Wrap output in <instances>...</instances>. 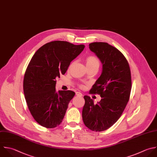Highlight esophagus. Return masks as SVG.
I'll return each instance as SVG.
<instances>
[{
    "label": "esophagus",
    "mask_w": 157,
    "mask_h": 157,
    "mask_svg": "<svg viewBox=\"0 0 157 157\" xmlns=\"http://www.w3.org/2000/svg\"><path fill=\"white\" fill-rule=\"evenodd\" d=\"M75 95L77 96H79V97H82L83 95H82V94L81 93H80V92H76L75 93Z\"/></svg>",
    "instance_id": "obj_1"
}]
</instances>
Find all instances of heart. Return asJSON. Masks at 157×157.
Listing matches in <instances>:
<instances>
[{
  "label": "heart",
  "instance_id": "b5f03b06",
  "mask_svg": "<svg viewBox=\"0 0 157 157\" xmlns=\"http://www.w3.org/2000/svg\"><path fill=\"white\" fill-rule=\"evenodd\" d=\"M86 64L87 67H90L93 66H99V61L98 59L95 56H89L86 58Z\"/></svg>",
  "mask_w": 157,
  "mask_h": 157
}]
</instances>
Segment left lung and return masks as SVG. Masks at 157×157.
<instances>
[{
	"mask_svg": "<svg viewBox=\"0 0 157 157\" xmlns=\"http://www.w3.org/2000/svg\"><path fill=\"white\" fill-rule=\"evenodd\" d=\"M89 48L102 64V73L90 90L100 94L101 99L95 104L85 96L82 118L90 129L102 131L111 127L126 107L131 90V71L124 55L107 43L93 42Z\"/></svg>",
	"mask_w": 157,
	"mask_h": 157,
	"instance_id": "1",
	"label": "left lung"
}]
</instances>
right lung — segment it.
<instances>
[{
	"mask_svg": "<svg viewBox=\"0 0 157 157\" xmlns=\"http://www.w3.org/2000/svg\"><path fill=\"white\" fill-rule=\"evenodd\" d=\"M84 48V45L56 40L45 44L33 56L25 74L23 90L29 110L41 126L53 128L62 122L75 93L57 92L56 78L66 73Z\"/></svg>",
	"mask_w": 157,
	"mask_h": 157,
	"instance_id": "1",
	"label": "right lung"
}]
</instances>
